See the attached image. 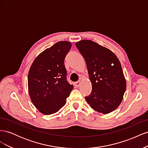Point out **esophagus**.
<instances>
[{
  "label": "esophagus",
  "mask_w": 148,
  "mask_h": 148,
  "mask_svg": "<svg viewBox=\"0 0 148 148\" xmlns=\"http://www.w3.org/2000/svg\"><path fill=\"white\" fill-rule=\"evenodd\" d=\"M79 84H80V82H79V81L75 83V86L76 87H78V86H79Z\"/></svg>",
  "instance_id": "1"
}]
</instances>
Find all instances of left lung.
<instances>
[{
  "label": "left lung",
  "mask_w": 148,
  "mask_h": 148,
  "mask_svg": "<svg viewBox=\"0 0 148 148\" xmlns=\"http://www.w3.org/2000/svg\"><path fill=\"white\" fill-rule=\"evenodd\" d=\"M76 46L86 61L92 84L88 104L98 112L106 114L117 109L126 90L122 66L114 53L91 40H82Z\"/></svg>",
  "instance_id": "left-lung-1"
}]
</instances>
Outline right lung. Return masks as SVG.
<instances>
[{
    "label": "right lung",
    "instance_id": "right-lung-1",
    "mask_svg": "<svg viewBox=\"0 0 148 148\" xmlns=\"http://www.w3.org/2000/svg\"><path fill=\"white\" fill-rule=\"evenodd\" d=\"M71 47L70 42H58L40 53L30 67L28 84L31 100L45 115L59 111L73 89L66 79L64 65Z\"/></svg>",
    "mask_w": 148,
    "mask_h": 148
}]
</instances>
